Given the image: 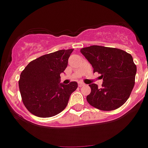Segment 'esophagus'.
<instances>
[{
  "label": "esophagus",
  "instance_id": "esophagus-1",
  "mask_svg": "<svg viewBox=\"0 0 148 148\" xmlns=\"http://www.w3.org/2000/svg\"><path fill=\"white\" fill-rule=\"evenodd\" d=\"M78 86H79V87H81V86H85V84L83 83H78Z\"/></svg>",
  "mask_w": 148,
  "mask_h": 148
}]
</instances>
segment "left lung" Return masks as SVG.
Instances as JSON below:
<instances>
[{
	"instance_id": "left-lung-1",
	"label": "left lung",
	"mask_w": 148,
	"mask_h": 148,
	"mask_svg": "<svg viewBox=\"0 0 148 148\" xmlns=\"http://www.w3.org/2000/svg\"><path fill=\"white\" fill-rule=\"evenodd\" d=\"M82 54L98 72L103 84H90L91 93L86 97L90 105L98 110H116L130 95L135 85L136 65L130 53L118 48L92 45L80 49Z\"/></svg>"
}]
</instances>
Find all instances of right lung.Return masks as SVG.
<instances>
[{
	"label": "right lung",
	"mask_w": 148,
	"mask_h": 148,
	"mask_svg": "<svg viewBox=\"0 0 148 148\" xmlns=\"http://www.w3.org/2000/svg\"><path fill=\"white\" fill-rule=\"evenodd\" d=\"M74 49L60 50L33 60L20 76L18 85L25 107L41 118L57 115L65 110L71 95L77 89V82L60 83Z\"/></svg>",
	"instance_id": "1"
}]
</instances>
